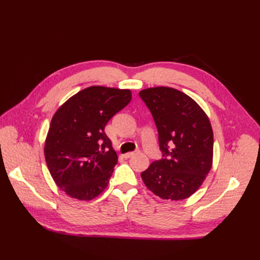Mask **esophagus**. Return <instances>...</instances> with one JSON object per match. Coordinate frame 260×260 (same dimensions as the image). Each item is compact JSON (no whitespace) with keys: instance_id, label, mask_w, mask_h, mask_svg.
<instances>
[{"instance_id":"obj_1","label":"esophagus","mask_w":260,"mask_h":260,"mask_svg":"<svg viewBox=\"0 0 260 260\" xmlns=\"http://www.w3.org/2000/svg\"><path fill=\"white\" fill-rule=\"evenodd\" d=\"M135 155H136L135 152H129V153H127V154H124V158H130V157L135 156Z\"/></svg>"}]
</instances>
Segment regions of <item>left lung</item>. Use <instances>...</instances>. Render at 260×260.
I'll use <instances>...</instances> for the list:
<instances>
[{
    "label": "left lung",
    "mask_w": 260,
    "mask_h": 260,
    "mask_svg": "<svg viewBox=\"0 0 260 260\" xmlns=\"http://www.w3.org/2000/svg\"><path fill=\"white\" fill-rule=\"evenodd\" d=\"M158 130L162 157L141 174L148 190L164 200L187 199L211 169L214 135L207 115L185 93L167 86L139 92Z\"/></svg>",
    "instance_id": "1"
}]
</instances>
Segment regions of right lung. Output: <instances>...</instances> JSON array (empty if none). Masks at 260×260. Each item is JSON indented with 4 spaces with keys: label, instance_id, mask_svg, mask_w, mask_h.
Returning a JSON list of instances; mask_svg holds the SVG:
<instances>
[{
    "label": "right lung",
    "instance_id": "1",
    "mask_svg": "<svg viewBox=\"0 0 260 260\" xmlns=\"http://www.w3.org/2000/svg\"><path fill=\"white\" fill-rule=\"evenodd\" d=\"M131 98L130 90L94 85L75 94L53 116L44 156L55 183L70 198L90 201L108 185L118 156L104 129Z\"/></svg>",
    "mask_w": 260,
    "mask_h": 260
}]
</instances>
